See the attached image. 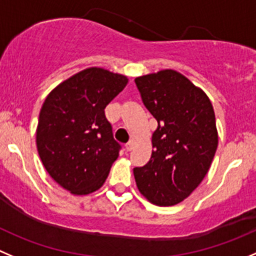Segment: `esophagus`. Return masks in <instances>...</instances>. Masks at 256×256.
<instances>
[{"label": "esophagus", "mask_w": 256, "mask_h": 256, "mask_svg": "<svg viewBox=\"0 0 256 256\" xmlns=\"http://www.w3.org/2000/svg\"><path fill=\"white\" fill-rule=\"evenodd\" d=\"M134 144H136V140H130V142H128L126 144V150H132L133 148H134Z\"/></svg>", "instance_id": "1"}]
</instances>
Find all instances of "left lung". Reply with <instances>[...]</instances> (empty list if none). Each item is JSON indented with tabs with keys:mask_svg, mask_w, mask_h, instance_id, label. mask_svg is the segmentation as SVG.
<instances>
[{
	"mask_svg": "<svg viewBox=\"0 0 256 256\" xmlns=\"http://www.w3.org/2000/svg\"><path fill=\"white\" fill-rule=\"evenodd\" d=\"M134 82L158 123L150 162L133 168L136 184L150 202L176 205L201 184L215 156L212 104L202 90L174 70H160Z\"/></svg>",
	"mask_w": 256,
	"mask_h": 256,
	"instance_id": "8db88e82",
	"label": "left lung"
}]
</instances>
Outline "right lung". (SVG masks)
I'll return each instance as SVG.
<instances>
[{"mask_svg":"<svg viewBox=\"0 0 256 256\" xmlns=\"http://www.w3.org/2000/svg\"><path fill=\"white\" fill-rule=\"evenodd\" d=\"M128 79L89 68L62 82L45 99L36 144L48 174L74 194L103 186L122 146L114 140L106 106Z\"/></svg>","mask_w":256,"mask_h":256,"instance_id":"right-lung-1","label":"right lung"}]
</instances>
